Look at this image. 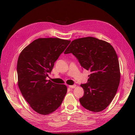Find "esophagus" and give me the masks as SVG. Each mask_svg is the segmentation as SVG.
<instances>
[{
  "mask_svg": "<svg viewBox=\"0 0 135 135\" xmlns=\"http://www.w3.org/2000/svg\"><path fill=\"white\" fill-rule=\"evenodd\" d=\"M76 87V85H69V87L70 88H74Z\"/></svg>",
  "mask_w": 135,
  "mask_h": 135,
  "instance_id": "esophagus-1",
  "label": "esophagus"
}]
</instances>
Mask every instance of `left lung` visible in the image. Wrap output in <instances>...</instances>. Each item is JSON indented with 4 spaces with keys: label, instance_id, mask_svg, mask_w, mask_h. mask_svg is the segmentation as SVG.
I'll list each match as a JSON object with an SVG mask.
<instances>
[{
    "label": "left lung",
    "instance_id": "obj_1",
    "mask_svg": "<svg viewBox=\"0 0 135 135\" xmlns=\"http://www.w3.org/2000/svg\"><path fill=\"white\" fill-rule=\"evenodd\" d=\"M72 53L81 67L89 70L88 83L81 84L82 107L100 112L111 103L119 86L120 73L116 52L109 43L96 38L84 37L71 42L64 54Z\"/></svg>",
    "mask_w": 135,
    "mask_h": 135
}]
</instances>
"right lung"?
<instances>
[{"mask_svg": "<svg viewBox=\"0 0 135 135\" xmlns=\"http://www.w3.org/2000/svg\"><path fill=\"white\" fill-rule=\"evenodd\" d=\"M70 42L58 38H38L19 55L17 71L20 90L30 107L42 115L57 109L67 93L66 85L57 84L46 78Z\"/></svg>", "mask_w": 135, "mask_h": 135, "instance_id": "obj_1", "label": "right lung"}]
</instances>
